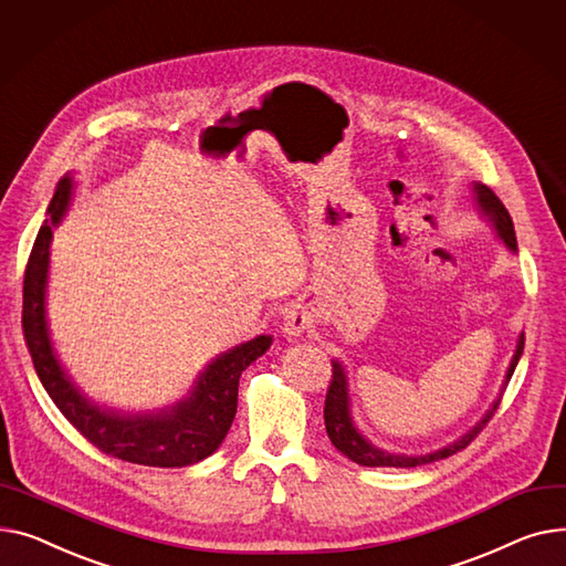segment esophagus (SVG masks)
<instances>
[{
  "label": "esophagus",
  "instance_id": "34e87169",
  "mask_svg": "<svg viewBox=\"0 0 566 566\" xmlns=\"http://www.w3.org/2000/svg\"><path fill=\"white\" fill-rule=\"evenodd\" d=\"M311 328H313V317L304 308H290L283 315V336L290 340H296L298 336L308 334Z\"/></svg>",
  "mask_w": 566,
  "mask_h": 566
}]
</instances>
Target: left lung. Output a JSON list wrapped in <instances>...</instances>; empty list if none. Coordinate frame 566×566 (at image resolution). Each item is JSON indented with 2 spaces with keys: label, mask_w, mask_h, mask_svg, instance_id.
<instances>
[{
  "label": "left lung",
  "mask_w": 566,
  "mask_h": 566,
  "mask_svg": "<svg viewBox=\"0 0 566 566\" xmlns=\"http://www.w3.org/2000/svg\"><path fill=\"white\" fill-rule=\"evenodd\" d=\"M473 201H475V208H478V214L482 219L489 221V226L493 228V232L497 238H501L505 242V247L510 251H518L516 247V232H514V223H512V217L510 212L505 210V206L501 203V198H497L486 185L482 182H473ZM523 345H525V336L521 334L518 340H516V349H514V356H512V363L507 368V375H505V381H503V388L501 392H497V397L493 400V405L489 407V411L467 431V434H461L457 441L448 443L446 448L441 450H434V452H427V454H395V452H388V450H381L377 448L370 439H365L360 434V429L354 424V418H352V397H349V381H347V370L345 365L334 358L331 360V365H334V379H331V386L326 390V400H324V424H326V434L331 439V443H334L347 459L360 463V467H370V469H377V467H390V469H416V467H422V463H431V461H439V459H446L459 450L467 448L480 431L486 427V422L493 418L497 405H501V397L516 370L518 365V358L523 354Z\"/></svg>",
  "instance_id": "left-lung-1"
}]
</instances>
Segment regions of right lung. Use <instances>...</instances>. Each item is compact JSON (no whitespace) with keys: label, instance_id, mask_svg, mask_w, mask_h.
Listing matches in <instances>:
<instances>
[{"label":"right lung","instance_id":"add662e5","mask_svg":"<svg viewBox=\"0 0 566 566\" xmlns=\"http://www.w3.org/2000/svg\"><path fill=\"white\" fill-rule=\"evenodd\" d=\"M73 191V178L63 176L27 262L22 331L33 368L56 409L105 454L155 469H182L203 461L226 439L238 413L240 377L258 356L270 349L272 336H258L212 358L206 370L198 373L189 392L171 407L132 413L91 400L59 360L45 311L50 244L54 230L69 214Z\"/></svg>","mask_w":566,"mask_h":566}]
</instances>
